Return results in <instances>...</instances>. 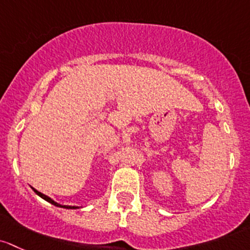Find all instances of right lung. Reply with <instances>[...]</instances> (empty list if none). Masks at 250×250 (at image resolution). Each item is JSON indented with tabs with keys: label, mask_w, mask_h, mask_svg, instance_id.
<instances>
[{
	"label": "right lung",
	"mask_w": 250,
	"mask_h": 250,
	"mask_svg": "<svg viewBox=\"0 0 250 250\" xmlns=\"http://www.w3.org/2000/svg\"><path fill=\"white\" fill-rule=\"evenodd\" d=\"M32 189H33V188H32ZM33 191H35L36 194L38 195V196H41V197H42V199H44L45 201H48L49 203H51V205L56 206V207H61V208H67V209H76V208H78V207H76V206H62V205H60V203L55 202V201H54V200H51L50 197L47 196V195L42 194V192H40V191H38V190H36V189H33Z\"/></svg>",
	"instance_id": "right-lung-1"
}]
</instances>
